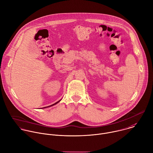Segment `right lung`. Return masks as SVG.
<instances>
[{"label":"right lung","instance_id":"1","mask_svg":"<svg viewBox=\"0 0 153 153\" xmlns=\"http://www.w3.org/2000/svg\"><path fill=\"white\" fill-rule=\"evenodd\" d=\"M61 100H59V101H58V102H55V104H52V105H49V106H48V107H43V108H47V107H51V106H53V105H55V104H56L57 103H58Z\"/></svg>","mask_w":153,"mask_h":153}]
</instances>
